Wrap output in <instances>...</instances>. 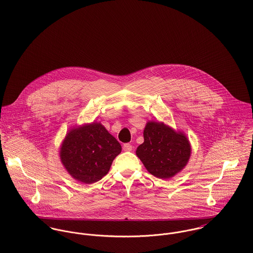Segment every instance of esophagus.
Returning a JSON list of instances; mask_svg holds the SVG:
<instances>
[{
    "label": "esophagus",
    "mask_w": 253,
    "mask_h": 253,
    "mask_svg": "<svg viewBox=\"0 0 253 253\" xmlns=\"http://www.w3.org/2000/svg\"><path fill=\"white\" fill-rule=\"evenodd\" d=\"M123 149H124V151L128 152V151L132 150V146L129 144V143H126V144L123 145Z\"/></svg>",
    "instance_id": "esophagus-1"
}]
</instances>
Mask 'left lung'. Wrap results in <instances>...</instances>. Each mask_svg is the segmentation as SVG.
<instances>
[{
	"mask_svg": "<svg viewBox=\"0 0 253 253\" xmlns=\"http://www.w3.org/2000/svg\"><path fill=\"white\" fill-rule=\"evenodd\" d=\"M143 135L144 142L137 147L136 155L152 175L169 179L185 168L191 156V145L183 132L164 123L149 122Z\"/></svg>",
	"mask_w": 253,
	"mask_h": 253,
	"instance_id": "8db88e82",
	"label": "left lung"
}]
</instances>
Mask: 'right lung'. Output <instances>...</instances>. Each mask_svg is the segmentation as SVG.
Returning a JSON list of instances; mask_svg holds the SVG:
<instances>
[{
	"label": "right lung",
	"mask_w": 253,
	"mask_h": 253,
	"mask_svg": "<svg viewBox=\"0 0 253 253\" xmlns=\"http://www.w3.org/2000/svg\"><path fill=\"white\" fill-rule=\"evenodd\" d=\"M122 146L100 123L71 129L60 148V160L74 179L84 184L108 173Z\"/></svg>",
	"instance_id": "add662e5"
}]
</instances>
